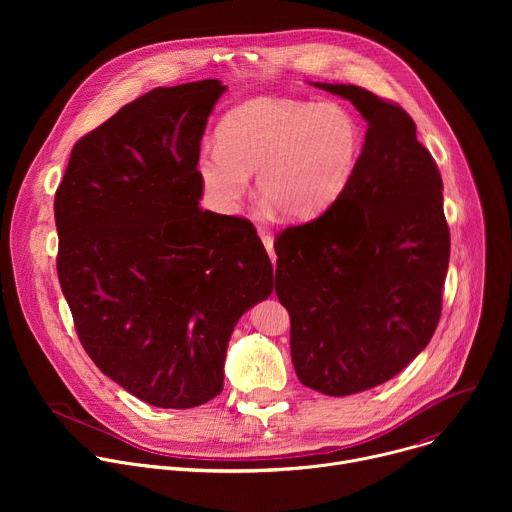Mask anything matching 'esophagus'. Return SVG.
<instances>
[{"label": "esophagus", "mask_w": 512, "mask_h": 512, "mask_svg": "<svg viewBox=\"0 0 512 512\" xmlns=\"http://www.w3.org/2000/svg\"><path fill=\"white\" fill-rule=\"evenodd\" d=\"M261 241H263V245H265V249H267V253H269V257H271V261L275 263V249H273V237L271 235H267L265 231H261Z\"/></svg>", "instance_id": "34e87169"}]
</instances>
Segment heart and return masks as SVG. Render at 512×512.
Segmentation results:
<instances>
[{
	"mask_svg": "<svg viewBox=\"0 0 512 512\" xmlns=\"http://www.w3.org/2000/svg\"><path fill=\"white\" fill-rule=\"evenodd\" d=\"M360 150V125L340 103L253 99L223 119L218 148H202L198 170L225 208L245 198L257 172L259 196L289 221H304L342 196Z\"/></svg>",
	"mask_w": 512,
	"mask_h": 512,
	"instance_id": "heart-1",
	"label": "heart"
}]
</instances>
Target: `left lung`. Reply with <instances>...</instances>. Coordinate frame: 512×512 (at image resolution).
Here are the masks:
<instances>
[{
  "label": "left lung",
  "instance_id": "left-lung-1",
  "mask_svg": "<svg viewBox=\"0 0 512 512\" xmlns=\"http://www.w3.org/2000/svg\"><path fill=\"white\" fill-rule=\"evenodd\" d=\"M316 87L348 99L369 129L342 196L275 237V294L298 379L346 397L393 379L431 340L450 229L440 170L409 113L356 85Z\"/></svg>",
  "mask_w": 512,
  "mask_h": 512
}]
</instances>
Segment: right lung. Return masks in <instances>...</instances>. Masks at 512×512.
<instances>
[{
    "label": "right lung",
    "mask_w": 512,
    "mask_h": 512,
    "mask_svg": "<svg viewBox=\"0 0 512 512\" xmlns=\"http://www.w3.org/2000/svg\"><path fill=\"white\" fill-rule=\"evenodd\" d=\"M216 79L158 87L83 135L54 196L56 271L99 371L190 409L223 391L235 324L273 291L251 221L198 208Z\"/></svg>",
    "instance_id": "add662e5"
}]
</instances>
